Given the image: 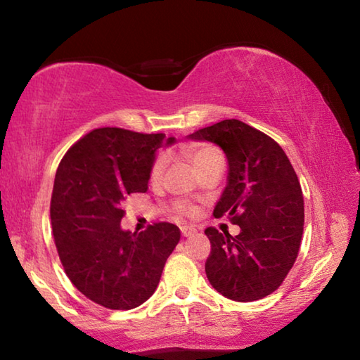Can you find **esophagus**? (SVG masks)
Wrapping results in <instances>:
<instances>
[{"label":"esophagus","mask_w":360,"mask_h":360,"mask_svg":"<svg viewBox=\"0 0 360 360\" xmlns=\"http://www.w3.org/2000/svg\"><path fill=\"white\" fill-rule=\"evenodd\" d=\"M181 233H182V236H192L193 233H197V230L191 227V225H182Z\"/></svg>","instance_id":"obj_1"}]
</instances>
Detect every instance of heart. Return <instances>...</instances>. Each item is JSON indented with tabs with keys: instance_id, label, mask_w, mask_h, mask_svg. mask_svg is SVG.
Returning a JSON list of instances; mask_svg holds the SVG:
<instances>
[{
	"instance_id": "b5f03b06",
	"label": "heart",
	"mask_w": 360,
	"mask_h": 360,
	"mask_svg": "<svg viewBox=\"0 0 360 360\" xmlns=\"http://www.w3.org/2000/svg\"><path fill=\"white\" fill-rule=\"evenodd\" d=\"M192 163L193 167L197 168L198 165H202V163L208 162V160H212V158L216 157H221V154H219V150L211 148V146H200V148L195 149L192 152ZM167 168V155L165 154H160L154 162V165H152V169H150V178L154 181H158L163 176V172H165ZM179 210L181 211H188V208L186 205H179Z\"/></svg>"
}]
</instances>
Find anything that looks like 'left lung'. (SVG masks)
Instances as JSON below:
<instances>
[{
	"mask_svg": "<svg viewBox=\"0 0 360 360\" xmlns=\"http://www.w3.org/2000/svg\"><path fill=\"white\" fill-rule=\"evenodd\" d=\"M188 138L224 150L227 186L212 214L227 216L240 227L236 236L205 230L211 241L206 276L230 300L270 295L288 276L302 243L303 193L294 167L275 139L236 119L205 127Z\"/></svg>",
	"mask_w": 360,
	"mask_h": 360,
	"instance_id": "left-lung-1",
	"label": "left lung"
}]
</instances>
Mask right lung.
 Instances as JSON below:
<instances>
[{"mask_svg":"<svg viewBox=\"0 0 360 360\" xmlns=\"http://www.w3.org/2000/svg\"><path fill=\"white\" fill-rule=\"evenodd\" d=\"M176 139L115 127L92 130L60 162L51 200L52 233L66 276L109 309H131L154 294L179 243L174 224L122 230L127 195L146 192L155 152Z\"/></svg>","mask_w":360,"mask_h":360,"instance_id":"add662e5","label":"right lung"}]
</instances>
